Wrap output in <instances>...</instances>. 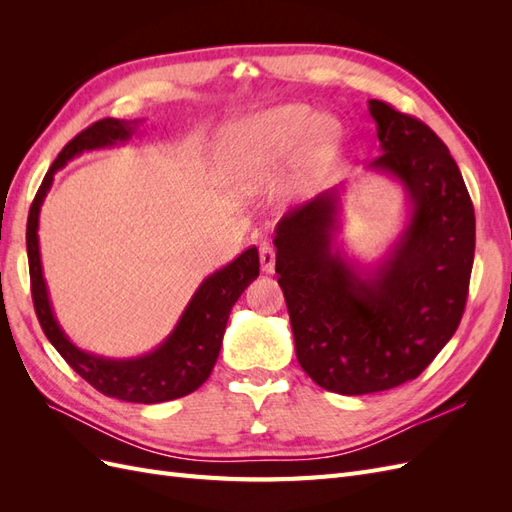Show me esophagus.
I'll use <instances>...</instances> for the list:
<instances>
[{"label": "esophagus", "instance_id": "1", "mask_svg": "<svg viewBox=\"0 0 512 512\" xmlns=\"http://www.w3.org/2000/svg\"><path fill=\"white\" fill-rule=\"evenodd\" d=\"M260 267L265 273L275 271V250H273V245H269V243L260 245Z\"/></svg>", "mask_w": 512, "mask_h": 512}]
</instances>
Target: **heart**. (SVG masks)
Here are the masks:
<instances>
[{"label":"heart","instance_id":"obj_1","mask_svg":"<svg viewBox=\"0 0 512 512\" xmlns=\"http://www.w3.org/2000/svg\"><path fill=\"white\" fill-rule=\"evenodd\" d=\"M339 134L329 119H318L305 104H284L247 117L224 134V166L228 175L247 188L265 183L300 143L288 181V192L305 196L314 192L327 173Z\"/></svg>","mask_w":512,"mask_h":512}]
</instances>
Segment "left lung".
<instances>
[{
	"mask_svg": "<svg viewBox=\"0 0 512 512\" xmlns=\"http://www.w3.org/2000/svg\"><path fill=\"white\" fill-rule=\"evenodd\" d=\"M382 156L369 168L404 185L410 222L361 277L333 250L339 190L288 211L275 228V273L305 374L339 395L389 391L421 376L459 327L476 220L451 151L421 119L369 100Z\"/></svg>",
	"mask_w": 512,
	"mask_h": 512,
	"instance_id": "8db88e82",
	"label": "left lung"
}]
</instances>
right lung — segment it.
Returning a JSON list of instances; mask_svg holds the SVG:
<instances>
[{
	"label": "right lung",
	"mask_w": 512,
	"mask_h": 512,
	"mask_svg": "<svg viewBox=\"0 0 512 512\" xmlns=\"http://www.w3.org/2000/svg\"><path fill=\"white\" fill-rule=\"evenodd\" d=\"M136 121H119L113 117L91 123L81 134L59 151L57 160L44 175L42 185L29 209L27 218V260L29 280H32V299L36 316L44 335L66 363L87 380L96 391L106 397H115L132 404H162V401L190 395L203 384L213 371L220 356L222 337L232 305L243 294L252 280L258 277V250L250 247L224 269L211 273L198 286L188 307L164 342L136 359H104L76 348L55 320L49 301V290L42 275L40 247H38V215L46 192L51 190L53 175L61 166L83 151L111 147L128 141L134 134Z\"/></svg>",
	"instance_id": "obj_1"
}]
</instances>
